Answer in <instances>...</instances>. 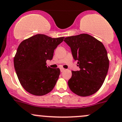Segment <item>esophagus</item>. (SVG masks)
Returning <instances> with one entry per match:
<instances>
[{"label": "esophagus", "instance_id": "34e87169", "mask_svg": "<svg viewBox=\"0 0 122 122\" xmlns=\"http://www.w3.org/2000/svg\"><path fill=\"white\" fill-rule=\"evenodd\" d=\"M64 70L65 69L64 68H60V71H61V72H63Z\"/></svg>", "mask_w": 122, "mask_h": 122}]
</instances>
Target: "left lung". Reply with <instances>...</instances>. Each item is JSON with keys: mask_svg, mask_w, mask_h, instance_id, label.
<instances>
[{"mask_svg": "<svg viewBox=\"0 0 122 122\" xmlns=\"http://www.w3.org/2000/svg\"><path fill=\"white\" fill-rule=\"evenodd\" d=\"M64 41L70 47L72 54L80 70L72 71L68 84L71 91L80 97H88L101 88L109 66L105 46L88 34L65 37Z\"/></svg>", "mask_w": 122, "mask_h": 122, "instance_id": "obj_1", "label": "left lung"}]
</instances>
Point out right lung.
I'll return each instance as SVG.
<instances>
[{
	"label": "right lung",
	"mask_w": 122,
	"mask_h": 122,
	"mask_svg": "<svg viewBox=\"0 0 122 122\" xmlns=\"http://www.w3.org/2000/svg\"><path fill=\"white\" fill-rule=\"evenodd\" d=\"M64 37L51 38L36 34L23 41L14 58V66L20 83L29 93L43 96L53 89L60 74L59 68L46 65Z\"/></svg>",
	"instance_id": "add662e5"
}]
</instances>
